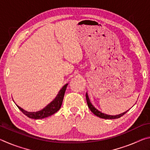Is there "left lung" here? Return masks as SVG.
<instances>
[{
  "instance_id": "left-lung-1",
  "label": "left lung",
  "mask_w": 150,
  "mask_h": 150,
  "mask_svg": "<svg viewBox=\"0 0 150 150\" xmlns=\"http://www.w3.org/2000/svg\"><path fill=\"white\" fill-rule=\"evenodd\" d=\"M86 99H87V105L88 106V108L91 110V111L94 114V115H96V116H98V117L101 118H105V119H116V118H120L122 116H123L124 115H125V114L127 112V110L126 112H124L123 113H121L120 115H116V116H112V115H106V114L105 113H103L102 112H100L98 110V109H96L95 106H94L92 103H91V100L89 99V98H88V94L87 93H86Z\"/></svg>"
}]
</instances>
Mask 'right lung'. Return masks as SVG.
Listing matches in <instances>:
<instances>
[{
	"instance_id": "right-lung-1",
	"label": "right lung",
	"mask_w": 150,
	"mask_h": 150,
	"mask_svg": "<svg viewBox=\"0 0 150 150\" xmlns=\"http://www.w3.org/2000/svg\"><path fill=\"white\" fill-rule=\"evenodd\" d=\"M67 85L68 84H66L65 85L63 86L62 89L59 91V93H58V95L55 97V99L41 110L38 112H28L24 110L22 108L20 107L18 105H16L18 108L28 118L33 119H42L44 118H47L48 116L57 112L60 109L62 105L63 97H64L65 92L66 88L67 87Z\"/></svg>"
}]
</instances>
